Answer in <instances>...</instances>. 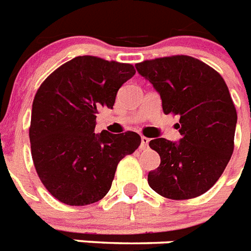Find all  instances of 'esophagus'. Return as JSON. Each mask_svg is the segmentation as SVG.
Listing matches in <instances>:
<instances>
[{
	"label": "esophagus",
	"mask_w": 251,
	"mask_h": 251,
	"mask_svg": "<svg viewBox=\"0 0 251 251\" xmlns=\"http://www.w3.org/2000/svg\"><path fill=\"white\" fill-rule=\"evenodd\" d=\"M149 138L145 137V136H142L141 137V149H146L148 146H149Z\"/></svg>",
	"instance_id": "esophagus-1"
}]
</instances>
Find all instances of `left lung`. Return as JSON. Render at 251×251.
<instances>
[{
	"mask_svg": "<svg viewBox=\"0 0 251 251\" xmlns=\"http://www.w3.org/2000/svg\"><path fill=\"white\" fill-rule=\"evenodd\" d=\"M136 69L157 89L166 115H179V144L154 138L160 157L148 182L162 197L182 201L206 193L234 149L237 111L219 72L189 55L146 59Z\"/></svg>",
	"mask_w": 251,
	"mask_h": 251,
	"instance_id": "1",
	"label": "left lung"
}]
</instances>
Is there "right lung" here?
I'll use <instances>...</instances> for the list:
<instances>
[{
	"instance_id": "add662e5",
	"label": "right lung",
	"mask_w": 251,
	"mask_h": 251,
	"mask_svg": "<svg viewBox=\"0 0 251 251\" xmlns=\"http://www.w3.org/2000/svg\"><path fill=\"white\" fill-rule=\"evenodd\" d=\"M135 74L129 63L83 55L59 66L37 89L29 126L32 159L44 186L62 203L102 200L118 163L141 144L136 132L94 133L98 110L113 109L119 88Z\"/></svg>"
}]
</instances>
